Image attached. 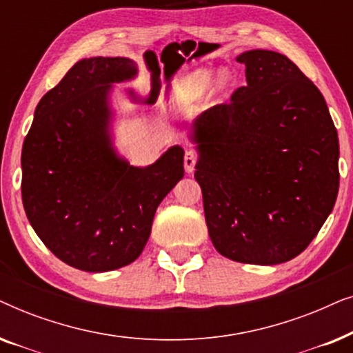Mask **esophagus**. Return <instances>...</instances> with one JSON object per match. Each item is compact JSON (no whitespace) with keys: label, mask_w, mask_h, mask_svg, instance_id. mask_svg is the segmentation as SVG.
I'll list each match as a JSON object with an SVG mask.
<instances>
[{"label":"esophagus","mask_w":353,"mask_h":353,"mask_svg":"<svg viewBox=\"0 0 353 353\" xmlns=\"http://www.w3.org/2000/svg\"><path fill=\"white\" fill-rule=\"evenodd\" d=\"M196 163H197V154L190 149V151L185 152V170L188 173H191L192 170H194Z\"/></svg>","instance_id":"esophagus-1"}]
</instances>
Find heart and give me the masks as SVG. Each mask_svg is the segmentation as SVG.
I'll return each mask as SVG.
<instances>
[{
  "label": "heart",
  "mask_w": 353,
  "mask_h": 353,
  "mask_svg": "<svg viewBox=\"0 0 353 353\" xmlns=\"http://www.w3.org/2000/svg\"><path fill=\"white\" fill-rule=\"evenodd\" d=\"M231 75L228 70H219L210 79V74L207 70H197L192 72L188 77H185L180 83L175 86L172 93V104L175 108L181 109H191L196 108L204 99L205 90L209 83H212L214 90H221L230 83Z\"/></svg>",
  "instance_id": "heart-1"
}]
</instances>
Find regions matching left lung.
Masks as SVG:
<instances>
[{"label":"left lung","instance_id":"left-lung-1","mask_svg":"<svg viewBox=\"0 0 353 353\" xmlns=\"http://www.w3.org/2000/svg\"><path fill=\"white\" fill-rule=\"evenodd\" d=\"M248 85L196 120L205 223L215 249L241 263L303 252L339 191V139L313 81L274 51L243 52Z\"/></svg>","mask_w":353,"mask_h":353}]
</instances>
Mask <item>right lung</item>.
<instances>
[{
    "mask_svg": "<svg viewBox=\"0 0 353 353\" xmlns=\"http://www.w3.org/2000/svg\"><path fill=\"white\" fill-rule=\"evenodd\" d=\"M127 57H90L38 103L22 146V202L43 244L70 267L99 273L134 262L159 204L185 175L180 146L152 165L115 156L110 86L132 80Z\"/></svg>",
    "mask_w": 353,
    "mask_h": 353,
    "instance_id": "1",
    "label": "right lung"
}]
</instances>
